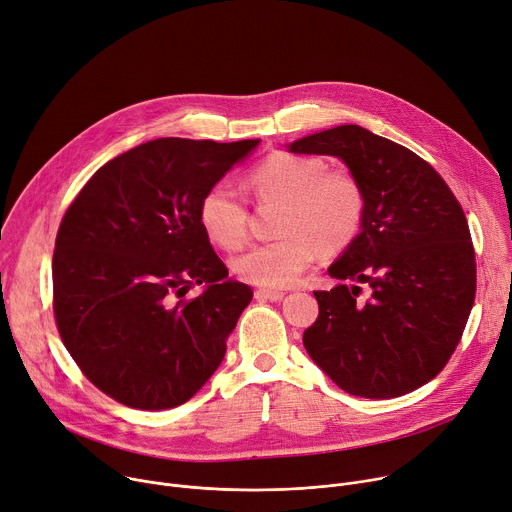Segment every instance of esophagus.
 <instances>
[{
	"mask_svg": "<svg viewBox=\"0 0 512 512\" xmlns=\"http://www.w3.org/2000/svg\"><path fill=\"white\" fill-rule=\"evenodd\" d=\"M282 297H285V293H282V291H276V289H258V291H256V299L280 301Z\"/></svg>",
	"mask_w": 512,
	"mask_h": 512,
	"instance_id": "esophagus-1",
	"label": "esophagus"
}]
</instances>
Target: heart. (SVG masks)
<instances>
[{
    "instance_id": "heart-1",
    "label": "heart",
    "mask_w": 512,
    "mask_h": 512,
    "mask_svg": "<svg viewBox=\"0 0 512 512\" xmlns=\"http://www.w3.org/2000/svg\"><path fill=\"white\" fill-rule=\"evenodd\" d=\"M258 203H280L276 234L234 260L236 274L258 287H289L317 254L344 252L360 234L366 197L360 181L342 168H327L319 156L274 152L246 179ZM199 223L211 242L238 250L250 236L246 201L225 183L207 189L199 203Z\"/></svg>"
}]
</instances>
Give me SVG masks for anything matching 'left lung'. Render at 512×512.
I'll list each match as a JSON object with an SVG mask.
<instances>
[{
  "instance_id": "obj_1",
  "label": "left lung",
  "mask_w": 512,
  "mask_h": 512,
  "mask_svg": "<svg viewBox=\"0 0 512 512\" xmlns=\"http://www.w3.org/2000/svg\"><path fill=\"white\" fill-rule=\"evenodd\" d=\"M289 148L342 158L366 197L362 232L329 266L354 287L315 291L319 317L303 333L307 354L364 399L417 390L456 352L476 297V254L460 201L427 160L354 124ZM360 284L371 287L364 304Z\"/></svg>"
}]
</instances>
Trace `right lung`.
<instances>
[{"instance_id": "obj_1", "label": "right lung", "mask_w": 512, "mask_h": 512, "mask_svg": "<svg viewBox=\"0 0 512 512\" xmlns=\"http://www.w3.org/2000/svg\"><path fill=\"white\" fill-rule=\"evenodd\" d=\"M258 142L150 140L105 162L69 205L52 256L54 319L113 401L179 407L221 364L254 293L227 280L199 203ZM197 284L206 291L187 298Z\"/></svg>"}]
</instances>
